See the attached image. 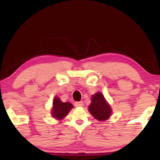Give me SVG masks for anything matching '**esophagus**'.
Listing matches in <instances>:
<instances>
[{
    "mask_svg": "<svg viewBox=\"0 0 160 160\" xmlns=\"http://www.w3.org/2000/svg\"><path fill=\"white\" fill-rule=\"evenodd\" d=\"M74 104L76 107H82V106L84 105L83 102H75Z\"/></svg>",
    "mask_w": 160,
    "mask_h": 160,
    "instance_id": "1",
    "label": "esophagus"
}]
</instances>
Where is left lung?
<instances>
[{"instance_id": "obj_1", "label": "left lung", "mask_w": 160, "mask_h": 160, "mask_svg": "<svg viewBox=\"0 0 160 160\" xmlns=\"http://www.w3.org/2000/svg\"><path fill=\"white\" fill-rule=\"evenodd\" d=\"M89 111L96 120L104 121L111 117L112 111L110 104L104 98L103 94L96 92L92 96Z\"/></svg>"}]
</instances>
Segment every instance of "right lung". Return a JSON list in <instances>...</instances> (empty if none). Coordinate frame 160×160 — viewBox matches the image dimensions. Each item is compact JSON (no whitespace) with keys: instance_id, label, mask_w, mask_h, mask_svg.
Wrapping results in <instances>:
<instances>
[{"instance_id":"right-lung-1","label":"right lung","mask_w":160,"mask_h":160,"mask_svg":"<svg viewBox=\"0 0 160 160\" xmlns=\"http://www.w3.org/2000/svg\"><path fill=\"white\" fill-rule=\"evenodd\" d=\"M73 108L74 106L70 102H62L59 98L56 96L52 102V116L56 120H62Z\"/></svg>"}]
</instances>
